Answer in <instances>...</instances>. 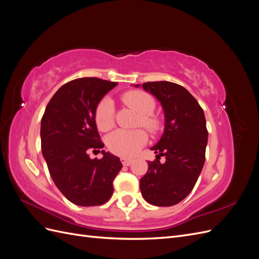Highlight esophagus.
<instances>
[{"label": "esophagus", "mask_w": 259, "mask_h": 259, "mask_svg": "<svg viewBox=\"0 0 259 259\" xmlns=\"http://www.w3.org/2000/svg\"><path fill=\"white\" fill-rule=\"evenodd\" d=\"M121 162L124 166H128L132 164L133 160L132 159H127V158H121Z\"/></svg>", "instance_id": "esophagus-1"}]
</instances>
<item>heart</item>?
<instances>
[{
  "instance_id": "1",
  "label": "heart",
  "mask_w": 259,
  "mask_h": 259,
  "mask_svg": "<svg viewBox=\"0 0 259 259\" xmlns=\"http://www.w3.org/2000/svg\"><path fill=\"white\" fill-rule=\"evenodd\" d=\"M122 101L139 114L138 124L149 132L155 133L160 128V122L151 113L155 108V101L151 95L143 91H128L122 96ZM114 107L108 98L100 100L95 109V123L101 132L111 130L114 124ZM148 140L144 130H116L107 139L108 148L120 156H133L142 149Z\"/></svg>"
}]
</instances>
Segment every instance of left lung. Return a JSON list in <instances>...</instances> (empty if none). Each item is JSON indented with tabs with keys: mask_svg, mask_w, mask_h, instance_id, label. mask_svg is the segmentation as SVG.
Returning <instances> with one entry per match:
<instances>
[{
	"mask_svg": "<svg viewBox=\"0 0 259 259\" xmlns=\"http://www.w3.org/2000/svg\"><path fill=\"white\" fill-rule=\"evenodd\" d=\"M143 89L161 103L165 124L159 143L151 148L158 154L148 162L140 191L152 205L171 206L192 191L204 165L208 136L205 116L197 99L182 85L147 82ZM161 156H166L163 164Z\"/></svg>",
	"mask_w": 259,
	"mask_h": 259,
	"instance_id": "left-lung-1",
	"label": "left lung"
}]
</instances>
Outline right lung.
<instances>
[{"instance_id": "add662e5", "label": "right lung", "mask_w": 259, "mask_h": 259, "mask_svg": "<svg viewBox=\"0 0 259 259\" xmlns=\"http://www.w3.org/2000/svg\"><path fill=\"white\" fill-rule=\"evenodd\" d=\"M117 83L81 77L64 84L46 106L41 121L42 154L59 191L80 206L101 205L111 198L113 180L122 168L117 156L100 151L95 109Z\"/></svg>"}]
</instances>
